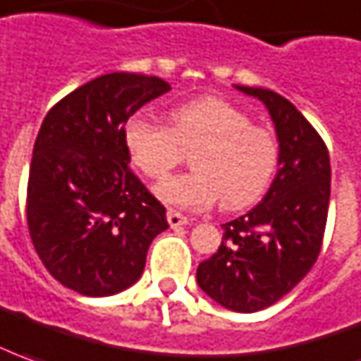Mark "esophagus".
<instances>
[{
    "label": "esophagus",
    "mask_w": 361,
    "mask_h": 361,
    "mask_svg": "<svg viewBox=\"0 0 361 361\" xmlns=\"http://www.w3.org/2000/svg\"><path fill=\"white\" fill-rule=\"evenodd\" d=\"M168 223H170V227H183V225H190V219L185 217V215H181V213L173 212V209H170L168 212Z\"/></svg>",
    "instance_id": "34e87169"
}]
</instances>
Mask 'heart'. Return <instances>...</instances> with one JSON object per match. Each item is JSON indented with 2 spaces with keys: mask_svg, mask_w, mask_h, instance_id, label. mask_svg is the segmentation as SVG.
Returning a JSON list of instances; mask_svg holds the SVG:
<instances>
[{
  "mask_svg": "<svg viewBox=\"0 0 361 361\" xmlns=\"http://www.w3.org/2000/svg\"><path fill=\"white\" fill-rule=\"evenodd\" d=\"M132 164L161 180L191 152L190 173L156 185V195L173 207L201 212L221 197L225 209H243L259 200L279 164L273 130L251 124L235 104L201 97L171 112V124L136 114L124 126Z\"/></svg>",
  "mask_w": 361,
  "mask_h": 361,
  "instance_id": "heart-1",
  "label": "heart"
}]
</instances>
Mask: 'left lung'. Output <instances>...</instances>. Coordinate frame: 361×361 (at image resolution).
<instances>
[{
	"mask_svg": "<svg viewBox=\"0 0 361 361\" xmlns=\"http://www.w3.org/2000/svg\"><path fill=\"white\" fill-rule=\"evenodd\" d=\"M269 110L279 170L259 205L223 225L221 247L197 267L203 293L233 312L281 300L318 259L330 203V156L312 124L274 90L235 85Z\"/></svg>",
	"mask_w": 361,
	"mask_h": 361,
	"instance_id": "left-lung-1",
	"label": "left lung"
}]
</instances>
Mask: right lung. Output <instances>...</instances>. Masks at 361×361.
Wrapping results in <instances>:
<instances>
[{"label": "right lung", "instance_id": "1", "mask_svg": "<svg viewBox=\"0 0 361 361\" xmlns=\"http://www.w3.org/2000/svg\"><path fill=\"white\" fill-rule=\"evenodd\" d=\"M171 87L158 77L109 73L59 100L37 134L27 225L39 259L63 286L112 296L144 273L166 207L130 170L124 126Z\"/></svg>", "mask_w": 361, "mask_h": 361}]
</instances>
